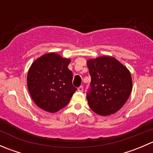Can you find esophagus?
<instances>
[{
  "instance_id": "esophagus-1",
  "label": "esophagus",
  "mask_w": 153,
  "mask_h": 153,
  "mask_svg": "<svg viewBox=\"0 0 153 153\" xmlns=\"http://www.w3.org/2000/svg\"><path fill=\"white\" fill-rule=\"evenodd\" d=\"M83 89H84V88H83L82 86H79V87L78 88V91H79V92H83Z\"/></svg>"
}]
</instances>
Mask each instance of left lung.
<instances>
[{
    "label": "left lung",
    "mask_w": 153,
    "mask_h": 153,
    "mask_svg": "<svg viewBox=\"0 0 153 153\" xmlns=\"http://www.w3.org/2000/svg\"><path fill=\"white\" fill-rule=\"evenodd\" d=\"M91 76V90L86 94L90 109L107 116L118 112L132 92L130 72L112 56H101L86 61Z\"/></svg>",
    "instance_id": "obj_1"
}]
</instances>
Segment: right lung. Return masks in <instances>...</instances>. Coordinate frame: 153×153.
Here are the masks:
<instances>
[{
	"mask_svg": "<svg viewBox=\"0 0 153 153\" xmlns=\"http://www.w3.org/2000/svg\"><path fill=\"white\" fill-rule=\"evenodd\" d=\"M70 61V58L49 52L32 63L27 75V86L38 107L53 113L67 105L77 89L72 84V71L68 69Z\"/></svg>",
	"mask_w": 153,
	"mask_h": 153,
	"instance_id": "right-lung-1",
	"label": "right lung"
}]
</instances>
